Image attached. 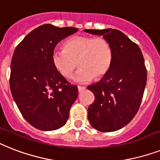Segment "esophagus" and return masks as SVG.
<instances>
[{"mask_svg": "<svg viewBox=\"0 0 160 160\" xmlns=\"http://www.w3.org/2000/svg\"><path fill=\"white\" fill-rule=\"evenodd\" d=\"M85 89H86V87L85 86H78V91H79V93H81V92L84 91Z\"/></svg>", "mask_w": 160, "mask_h": 160, "instance_id": "obj_1", "label": "esophagus"}]
</instances>
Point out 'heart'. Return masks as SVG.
I'll use <instances>...</instances> for the list:
<instances>
[{"label": "heart", "mask_w": 160, "mask_h": 160, "mask_svg": "<svg viewBox=\"0 0 160 160\" xmlns=\"http://www.w3.org/2000/svg\"><path fill=\"white\" fill-rule=\"evenodd\" d=\"M112 61L111 45L103 38L76 36L64 43V49H55L52 62L62 76L71 77L77 65L80 67L74 81L87 83L95 76L101 78L109 71Z\"/></svg>", "instance_id": "b5f03b06"}]
</instances>
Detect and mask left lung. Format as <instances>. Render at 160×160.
Here are the masks:
<instances>
[{"mask_svg": "<svg viewBox=\"0 0 160 160\" xmlns=\"http://www.w3.org/2000/svg\"><path fill=\"white\" fill-rule=\"evenodd\" d=\"M84 31L102 36L112 51L109 71L88 86L95 97L88 108V119L98 131L115 132L132 120L141 105L147 79L143 55L138 45L118 29Z\"/></svg>", "mask_w": 160, "mask_h": 160, "instance_id": "obj_1", "label": "left lung"}]
</instances>
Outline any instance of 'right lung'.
<instances>
[{"mask_svg": "<svg viewBox=\"0 0 160 160\" xmlns=\"http://www.w3.org/2000/svg\"><path fill=\"white\" fill-rule=\"evenodd\" d=\"M77 31L73 27L43 24L26 35L14 52L10 91L24 119L37 129L63 127L77 98V87L67 82L52 62L57 44Z\"/></svg>", "mask_w": 160, "mask_h": 160, "instance_id": "obj_1", "label": "right lung"}]
</instances>
